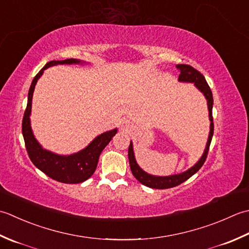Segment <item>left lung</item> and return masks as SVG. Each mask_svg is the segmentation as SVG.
<instances>
[{
  "label": "left lung",
  "instance_id": "1",
  "mask_svg": "<svg viewBox=\"0 0 249 249\" xmlns=\"http://www.w3.org/2000/svg\"><path fill=\"white\" fill-rule=\"evenodd\" d=\"M176 68L180 71L178 80L179 82H185V83H195L196 87L199 89L201 92H203L204 96L207 100V105H209V113H210V120H211V130H210V135H209V141H207L206 148L204 150V154L201 157V159L196 162V163L190 167L188 171L184 172V173L176 174V175H171V176H154L147 174L141 167L138 165L134 158V153H133V146L132 143H130L129 150H128V156H129V162H130V167L132 171V174L138 179L141 184H143L149 188H155V189H167V188H173L180 185L181 182L186 181L190 177L196 174L197 171H199L202 165L204 164V162L207 158V154H209L210 150V145L212 142L213 134H214V123H213V93L210 88L209 84L206 83L204 78L199 71L192 68L191 65L188 64H177Z\"/></svg>",
  "mask_w": 249,
  "mask_h": 249
}]
</instances>
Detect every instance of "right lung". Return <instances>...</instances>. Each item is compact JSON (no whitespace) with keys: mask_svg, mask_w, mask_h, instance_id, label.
Returning a JSON list of instances; mask_svg holds the SVG:
<instances>
[{"mask_svg":"<svg viewBox=\"0 0 249 249\" xmlns=\"http://www.w3.org/2000/svg\"><path fill=\"white\" fill-rule=\"evenodd\" d=\"M72 63H82V61L76 59L50 61L39 71L32 80L31 87H30L27 108L24 110L22 119V135L24 139L25 148H27L28 155L33 162V164L38 170L42 171L43 173L49 176L50 178L60 182H64V184H79V182L87 180L94 173L96 165H98L99 157L102 150L109 143L111 138L117 133V129L105 132V133L96 136L85 149L71 156H59L50 153L48 150L43 149L42 146L35 140L31 130V125H30V114H31L33 91L35 85L37 83V79L43 74L44 70H46L49 67L57 64Z\"/></svg>","mask_w":249,"mask_h":249,"instance_id":"add662e5","label":"right lung"}]
</instances>
